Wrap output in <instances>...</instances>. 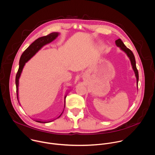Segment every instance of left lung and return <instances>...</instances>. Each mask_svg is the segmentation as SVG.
<instances>
[{
    "label": "left lung",
    "instance_id": "8db88e82",
    "mask_svg": "<svg viewBox=\"0 0 155 155\" xmlns=\"http://www.w3.org/2000/svg\"><path fill=\"white\" fill-rule=\"evenodd\" d=\"M115 43L117 45V46L118 47H120V49L123 51L124 52H126V54H127V55L128 56V57H129V59L130 60L131 62V64L132 66V68L135 72V76L137 78V87H138V80H139V75H138V69L137 68L136 66V61H135V56L132 52V51L129 49V48H127L125 45L124 44V43L123 42V41L119 38L118 40H117L115 41Z\"/></svg>",
    "mask_w": 155,
    "mask_h": 155
}]
</instances>
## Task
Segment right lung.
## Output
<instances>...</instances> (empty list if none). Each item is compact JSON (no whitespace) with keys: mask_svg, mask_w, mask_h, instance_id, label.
<instances>
[{"mask_svg":"<svg viewBox=\"0 0 155 155\" xmlns=\"http://www.w3.org/2000/svg\"><path fill=\"white\" fill-rule=\"evenodd\" d=\"M59 35L58 32H52L51 33L46 36L41 37L37 40H35L32 43H31L29 47L23 52L21 54L20 60H19V68L18 69V71L17 72L16 76H15V85H16V92H17V98L18 102V80L20 77L21 73L22 72L23 68L25 64V63H26L29 60H30L43 46L46 45V44H48L52 41L54 40H55L58 35ZM66 95L64 97V107H65V99H66ZM63 112L61 114V115L58 117L59 118ZM52 120V121H54ZM36 122L40 123H49L50 121H38L36 120Z\"/></svg>","mask_w":155,"mask_h":155,"instance_id":"right-lung-1","label":"right lung"}]
</instances>
